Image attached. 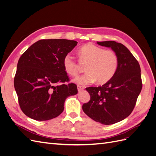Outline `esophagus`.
<instances>
[{
    "instance_id": "obj_1",
    "label": "esophagus",
    "mask_w": 156,
    "mask_h": 156,
    "mask_svg": "<svg viewBox=\"0 0 156 156\" xmlns=\"http://www.w3.org/2000/svg\"><path fill=\"white\" fill-rule=\"evenodd\" d=\"M77 89H78V91H79V92H81V91L83 90L84 89V87H82V86L78 85V86H77Z\"/></svg>"
}]
</instances>
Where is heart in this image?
Segmentation results:
<instances>
[{
    "label": "heart",
    "instance_id": "1",
    "mask_svg": "<svg viewBox=\"0 0 156 156\" xmlns=\"http://www.w3.org/2000/svg\"><path fill=\"white\" fill-rule=\"evenodd\" d=\"M80 59L88 62L86 73L77 77L73 81L81 85H86L97 81L98 84H105L114 76L119 65L116 53L111 49H103L91 43L83 45L79 50ZM65 72L72 76H76L79 71V64L74 56L68 53L62 61Z\"/></svg>",
    "mask_w": 156,
    "mask_h": 156
}]
</instances>
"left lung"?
<instances>
[{
	"label": "left lung",
	"mask_w": 156,
	"mask_h": 156,
	"mask_svg": "<svg viewBox=\"0 0 156 156\" xmlns=\"http://www.w3.org/2000/svg\"><path fill=\"white\" fill-rule=\"evenodd\" d=\"M111 48L119 58L116 72L101 87L86 88L90 100L83 105L85 114L94 121L111 125L123 120L133 111L142 89L138 61L126 46L115 41H97Z\"/></svg>",
	"instance_id": "obj_1"
}]
</instances>
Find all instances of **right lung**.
<instances>
[{
	"label": "right lung",
	"mask_w": 156,
	"mask_h": 156,
	"mask_svg": "<svg viewBox=\"0 0 156 156\" xmlns=\"http://www.w3.org/2000/svg\"><path fill=\"white\" fill-rule=\"evenodd\" d=\"M77 45L66 39L41 40L21 55L14 87L25 115L38 121L53 119L63 112L66 99L77 94L76 84H63L69 78L62 64Z\"/></svg>",
	"instance_id": "obj_1"
}]
</instances>
